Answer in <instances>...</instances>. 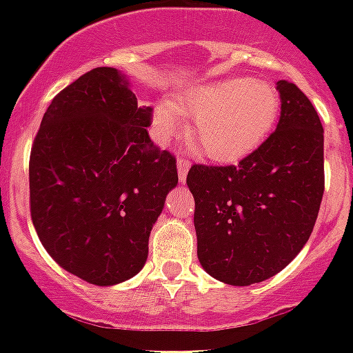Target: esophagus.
Wrapping results in <instances>:
<instances>
[{"instance_id": "1", "label": "esophagus", "mask_w": 353, "mask_h": 353, "mask_svg": "<svg viewBox=\"0 0 353 353\" xmlns=\"http://www.w3.org/2000/svg\"><path fill=\"white\" fill-rule=\"evenodd\" d=\"M188 168H190V161L187 157H179L177 159V176H179V181H185L187 179Z\"/></svg>"}]
</instances>
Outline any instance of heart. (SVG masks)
I'll use <instances>...</instances> for the list:
<instances>
[{"label": "heart", "mask_w": 353, "mask_h": 353, "mask_svg": "<svg viewBox=\"0 0 353 353\" xmlns=\"http://www.w3.org/2000/svg\"><path fill=\"white\" fill-rule=\"evenodd\" d=\"M179 113L192 117L188 133L207 157L221 163L241 159L260 146L276 124L280 95L269 82L231 77L188 88L174 102L154 106L152 122L159 141L179 126Z\"/></svg>", "instance_id": "obj_1"}]
</instances>
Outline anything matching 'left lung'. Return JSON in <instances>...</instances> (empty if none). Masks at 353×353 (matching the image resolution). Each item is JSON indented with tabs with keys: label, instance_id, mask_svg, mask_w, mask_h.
Wrapping results in <instances>:
<instances>
[{
	"label": "left lung",
	"instance_id": "1",
	"mask_svg": "<svg viewBox=\"0 0 353 353\" xmlns=\"http://www.w3.org/2000/svg\"><path fill=\"white\" fill-rule=\"evenodd\" d=\"M280 121L229 166L192 165L187 185L201 268L229 285L280 273L306 245L324 194V130L293 82L279 80Z\"/></svg>",
	"mask_w": 353,
	"mask_h": 353
}]
</instances>
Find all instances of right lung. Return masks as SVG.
<instances>
[{
  "instance_id": "add662e5",
  "label": "right lung",
  "mask_w": 353,
  "mask_h": 353,
  "mask_svg": "<svg viewBox=\"0 0 353 353\" xmlns=\"http://www.w3.org/2000/svg\"><path fill=\"white\" fill-rule=\"evenodd\" d=\"M152 108L126 77L95 68L47 108L29 161L30 218L65 271L95 285L132 279L177 185L176 157L152 143Z\"/></svg>"
}]
</instances>
